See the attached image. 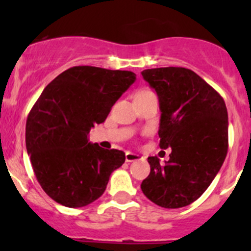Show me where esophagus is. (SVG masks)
Masks as SVG:
<instances>
[{
  "label": "esophagus",
  "instance_id": "obj_1",
  "mask_svg": "<svg viewBox=\"0 0 251 251\" xmlns=\"http://www.w3.org/2000/svg\"><path fill=\"white\" fill-rule=\"evenodd\" d=\"M140 159H141V156L138 155V154L131 153V151H127V153L125 154V160H126V163H132V161L140 160Z\"/></svg>",
  "mask_w": 251,
  "mask_h": 251
}]
</instances>
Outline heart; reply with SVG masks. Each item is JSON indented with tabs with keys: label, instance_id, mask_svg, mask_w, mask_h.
<instances>
[{
	"label": "heart",
	"instance_id": "1",
	"mask_svg": "<svg viewBox=\"0 0 251 251\" xmlns=\"http://www.w3.org/2000/svg\"><path fill=\"white\" fill-rule=\"evenodd\" d=\"M148 92H151V91H148V90H142V91H140V92L137 93V95H140V93H148Z\"/></svg>",
	"mask_w": 251,
	"mask_h": 251
}]
</instances>
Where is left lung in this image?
I'll return each mask as SVG.
<instances>
[{
  "mask_svg": "<svg viewBox=\"0 0 251 251\" xmlns=\"http://www.w3.org/2000/svg\"><path fill=\"white\" fill-rule=\"evenodd\" d=\"M142 76L159 97V146L173 149L164 165L149 156L151 174L142 182V192L161 207L187 206L206 191L227 155L226 104L219 92L186 68L147 69Z\"/></svg>",
  "mask_w": 251,
  "mask_h": 251,
  "instance_id": "left-lung-1",
  "label": "left lung"
}]
</instances>
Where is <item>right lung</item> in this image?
Returning a JSON list of instances; mask_svg holds the SVG:
<instances>
[{"label":"right lung","instance_id":"right-lung-1","mask_svg":"<svg viewBox=\"0 0 251 251\" xmlns=\"http://www.w3.org/2000/svg\"><path fill=\"white\" fill-rule=\"evenodd\" d=\"M135 80L132 72L80 65L46 86L27 116L25 143L35 176L53 201L81 207L104 193L125 153L100 148L87 136Z\"/></svg>","mask_w":251,"mask_h":251}]
</instances>
